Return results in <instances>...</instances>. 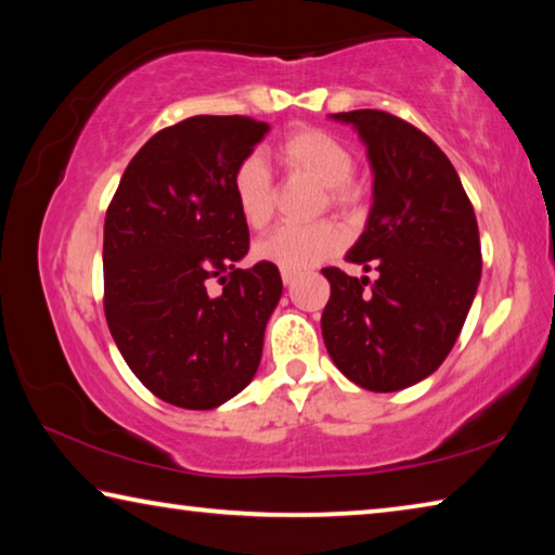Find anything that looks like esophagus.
<instances>
[{"label": "esophagus", "mask_w": 555, "mask_h": 555, "mask_svg": "<svg viewBox=\"0 0 555 555\" xmlns=\"http://www.w3.org/2000/svg\"><path fill=\"white\" fill-rule=\"evenodd\" d=\"M296 271H281V281H284V284L286 286H291V284H294V281H296Z\"/></svg>", "instance_id": "34e87169"}]
</instances>
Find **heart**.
I'll use <instances>...</instances> for the list:
<instances>
[{
    "instance_id": "heart-1",
    "label": "heart",
    "mask_w": 555,
    "mask_h": 555,
    "mask_svg": "<svg viewBox=\"0 0 555 555\" xmlns=\"http://www.w3.org/2000/svg\"><path fill=\"white\" fill-rule=\"evenodd\" d=\"M281 171L306 176L323 185V203L335 210L352 212L362 201L360 185L352 181L354 156L331 131L296 127L271 149ZM230 193L242 222L251 230L267 228L276 210V188L257 156L244 158L230 178ZM345 232L331 220L311 224H284L255 244L259 261L281 271H304L331 259L343 249Z\"/></svg>"
}]
</instances>
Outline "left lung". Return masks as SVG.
<instances>
[{"label": "left lung", "mask_w": 555, "mask_h": 555, "mask_svg": "<svg viewBox=\"0 0 555 555\" xmlns=\"http://www.w3.org/2000/svg\"><path fill=\"white\" fill-rule=\"evenodd\" d=\"M333 119L367 146L374 203L347 261L377 279L323 269V340L357 387L399 391L434 374L463 331L482 274L477 218L453 164L424 131L382 109Z\"/></svg>", "instance_id": "1"}]
</instances>
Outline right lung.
Listing matches in <instances>:
<instances>
[{"instance_id": "add662e5", "label": "right lung", "mask_w": 555, "mask_h": 555, "mask_svg": "<svg viewBox=\"0 0 555 555\" xmlns=\"http://www.w3.org/2000/svg\"><path fill=\"white\" fill-rule=\"evenodd\" d=\"M251 117L198 115L166 127L131 158L105 218V318L137 379L173 406L205 411L257 374L281 274L247 255L230 193L240 162L267 137ZM223 291L210 295L207 284Z\"/></svg>"}]
</instances>
